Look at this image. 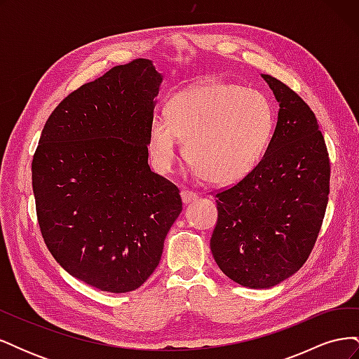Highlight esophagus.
<instances>
[{
	"instance_id": "esophagus-1",
	"label": "esophagus",
	"mask_w": 359,
	"mask_h": 359,
	"mask_svg": "<svg viewBox=\"0 0 359 359\" xmlns=\"http://www.w3.org/2000/svg\"><path fill=\"white\" fill-rule=\"evenodd\" d=\"M181 199H182L184 203L187 205V203H191L194 201H198L199 196H198V193H194L191 190H182L181 191Z\"/></svg>"
}]
</instances>
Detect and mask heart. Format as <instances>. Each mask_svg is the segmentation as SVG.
<instances>
[{
  "label": "heart",
  "mask_w": 359,
  "mask_h": 359,
  "mask_svg": "<svg viewBox=\"0 0 359 359\" xmlns=\"http://www.w3.org/2000/svg\"><path fill=\"white\" fill-rule=\"evenodd\" d=\"M168 116L154 115L148 151L160 172H170L187 140L194 172L215 184L247 178L265 157L276 128L268 97L229 82H210L178 91L168 102Z\"/></svg>",
  "instance_id": "b5f03b06"
}]
</instances>
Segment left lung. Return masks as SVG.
<instances>
[{
  "label": "left lung",
  "instance_id": "1",
  "mask_svg": "<svg viewBox=\"0 0 359 359\" xmlns=\"http://www.w3.org/2000/svg\"><path fill=\"white\" fill-rule=\"evenodd\" d=\"M280 104L265 157L219 191L211 252L235 283L268 289L306 264L328 205L330 157L318 119L287 85L262 74Z\"/></svg>",
  "mask_w": 359,
  "mask_h": 359
}]
</instances>
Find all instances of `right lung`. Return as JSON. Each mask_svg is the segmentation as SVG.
Returning a JSON list of instances; mask_svg holds the SVG:
<instances>
[{"label":"right lung","mask_w":359,"mask_h":359,"mask_svg":"<svg viewBox=\"0 0 359 359\" xmlns=\"http://www.w3.org/2000/svg\"><path fill=\"white\" fill-rule=\"evenodd\" d=\"M161 81L139 58L82 85L50 114L32 157L45 244L70 276L103 292L145 283L182 211L178 187L148 165Z\"/></svg>","instance_id":"obj_1"}]
</instances>
